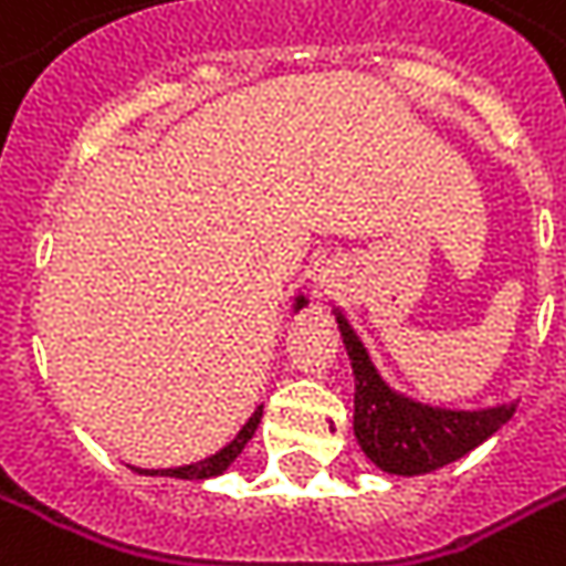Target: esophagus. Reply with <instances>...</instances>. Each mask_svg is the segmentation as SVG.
Listing matches in <instances>:
<instances>
[{
  "label": "esophagus",
  "instance_id": "34e87169",
  "mask_svg": "<svg viewBox=\"0 0 566 566\" xmlns=\"http://www.w3.org/2000/svg\"><path fill=\"white\" fill-rule=\"evenodd\" d=\"M322 282L332 284V282H335V275H332V272H325V275H322Z\"/></svg>",
  "mask_w": 566,
  "mask_h": 566
}]
</instances>
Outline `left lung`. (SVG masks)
Segmentation results:
<instances>
[{"instance_id":"left-lung-1","label":"left lung","mask_w":566,"mask_h":566,"mask_svg":"<svg viewBox=\"0 0 566 566\" xmlns=\"http://www.w3.org/2000/svg\"><path fill=\"white\" fill-rule=\"evenodd\" d=\"M344 347L354 366V436L363 454L385 473L419 476L470 454L514 417V403L492 410H441L391 391L369 360L360 338L338 313Z\"/></svg>"}]
</instances>
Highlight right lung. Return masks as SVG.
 I'll use <instances>...</instances> for the list:
<instances>
[{"label": "right lung", "mask_w": 566, "mask_h": 566, "mask_svg": "<svg viewBox=\"0 0 566 566\" xmlns=\"http://www.w3.org/2000/svg\"><path fill=\"white\" fill-rule=\"evenodd\" d=\"M303 297H297V306H303ZM260 419H263V407H256V413L247 419L244 429L234 436V439L224 444L219 454H212V458L200 460V463H187V467H175V470H140V473H147V476H175V479H209V476H219L224 473L238 454L244 451V444L253 439V432H256V426H260Z\"/></svg>", "instance_id": "add662e5"}]
</instances>
